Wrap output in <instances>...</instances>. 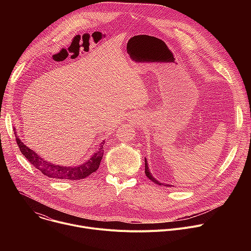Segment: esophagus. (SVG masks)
I'll return each mask as SVG.
<instances>
[{
  "mask_svg": "<svg viewBox=\"0 0 251 251\" xmlns=\"http://www.w3.org/2000/svg\"><path fill=\"white\" fill-rule=\"evenodd\" d=\"M139 118H140V117H139L138 114H132V115L129 117V120H128V121H129L130 123H132V124L137 125V124L139 123V121H140Z\"/></svg>",
  "mask_w": 251,
  "mask_h": 251,
  "instance_id": "1",
  "label": "esophagus"
}]
</instances>
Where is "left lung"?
<instances>
[{
    "instance_id": "left-lung-1",
    "label": "left lung",
    "mask_w": 251,
    "mask_h": 251,
    "mask_svg": "<svg viewBox=\"0 0 251 251\" xmlns=\"http://www.w3.org/2000/svg\"><path fill=\"white\" fill-rule=\"evenodd\" d=\"M145 159V174H146V176L150 178V180L152 181V182H154L155 184H157V185H160V186H165V187H175V186H173V185H170V184H164V183H160L157 178H155L154 176H153V175L151 174V172H150V170H149V166H148V162H147V159H146V157L144 158Z\"/></svg>"
}]
</instances>
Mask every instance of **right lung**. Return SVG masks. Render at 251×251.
I'll use <instances>...</instances> for the list:
<instances>
[{
    "mask_svg": "<svg viewBox=\"0 0 251 251\" xmlns=\"http://www.w3.org/2000/svg\"><path fill=\"white\" fill-rule=\"evenodd\" d=\"M16 140L18 146L22 154L28 160V162L38 170H40L45 176L52 178H58V180H81L95 172L100 165V162L103 157L104 141L101 142L97 152H95L87 161L83 162L77 166H61L50 163L40 155H38L33 150L29 149L25 145L22 140L18 137L17 132L15 131Z\"/></svg>",
    "mask_w": 251,
    "mask_h": 251,
    "instance_id": "1",
    "label": "right lung"
}]
</instances>
